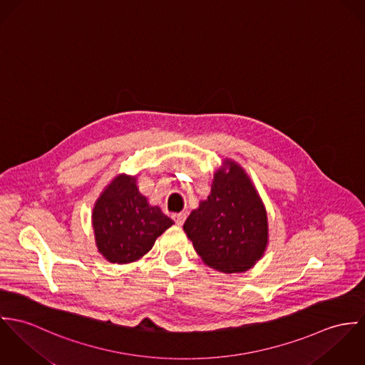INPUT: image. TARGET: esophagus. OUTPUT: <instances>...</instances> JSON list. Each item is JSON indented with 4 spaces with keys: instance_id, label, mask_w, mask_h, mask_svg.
<instances>
[{
    "instance_id": "esophagus-1",
    "label": "esophagus",
    "mask_w": 365,
    "mask_h": 365,
    "mask_svg": "<svg viewBox=\"0 0 365 365\" xmlns=\"http://www.w3.org/2000/svg\"><path fill=\"white\" fill-rule=\"evenodd\" d=\"M173 217V220H175V222H176V225H183V222H185V220H186V214L185 212H179V214H173L172 215Z\"/></svg>"
}]
</instances>
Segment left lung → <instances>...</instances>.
<instances>
[{"mask_svg":"<svg viewBox=\"0 0 365 365\" xmlns=\"http://www.w3.org/2000/svg\"><path fill=\"white\" fill-rule=\"evenodd\" d=\"M183 230L202 262L222 273L255 266L269 242L267 212L250 178L231 160L214 173L211 192Z\"/></svg>","mask_w":365,"mask_h":365,"instance_id":"8db88e82","label":"left lung"}]
</instances>
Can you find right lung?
I'll list each match as a JSON object with an SVG mask.
<instances>
[{
	"instance_id": "add662e5",
	"label": "right lung",
	"mask_w": 365,
	"mask_h": 365,
	"mask_svg": "<svg viewBox=\"0 0 365 365\" xmlns=\"http://www.w3.org/2000/svg\"><path fill=\"white\" fill-rule=\"evenodd\" d=\"M135 183V176L118 175L93 205L95 242L110 263L138 260L173 224L160 207L148 204Z\"/></svg>"
}]
</instances>
